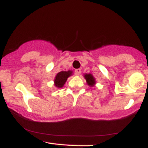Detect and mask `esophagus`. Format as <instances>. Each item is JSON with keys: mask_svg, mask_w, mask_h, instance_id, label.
<instances>
[{"mask_svg": "<svg viewBox=\"0 0 148 148\" xmlns=\"http://www.w3.org/2000/svg\"><path fill=\"white\" fill-rule=\"evenodd\" d=\"M81 73V69H76L75 70V74H76V75H79Z\"/></svg>", "mask_w": 148, "mask_h": 148, "instance_id": "obj_1", "label": "esophagus"}]
</instances>
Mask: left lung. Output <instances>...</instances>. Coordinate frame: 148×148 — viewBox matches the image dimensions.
Instances as JSON below:
<instances>
[{
    "instance_id": "left-lung-1",
    "label": "left lung",
    "mask_w": 148,
    "mask_h": 148,
    "mask_svg": "<svg viewBox=\"0 0 148 148\" xmlns=\"http://www.w3.org/2000/svg\"><path fill=\"white\" fill-rule=\"evenodd\" d=\"M85 79L86 80V82H87L88 85L90 87L95 86V79L94 76L92 75L91 74H86L84 75Z\"/></svg>"
}]
</instances>
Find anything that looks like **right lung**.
I'll return each instance as SVG.
<instances>
[{"instance_id":"add662e5","label":"right lung","mask_w":148,"mask_h":148,"mask_svg":"<svg viewBox=\"0 0 148 148\" xmlns=\"http://www.w3.org/2000/svg\"><path fill=\"white\" fill-rule=\"evenodd\" d=\"M72 75V71H67V72H64L62 71L58 73L57 75L56 76L55 79H54V85L56 86L57 88H61L63 87L64 84L67 81V78L69 77L70 76Z\"/></svg>"}]
</instances>
